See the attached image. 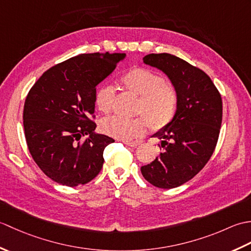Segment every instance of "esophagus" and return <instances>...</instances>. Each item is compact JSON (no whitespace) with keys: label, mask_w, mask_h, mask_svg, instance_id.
<instances>
[{"label":"esophagus","mask_w":251,"mask_h":251,"mask_svg":"<svg viewBox=\"0 0 251 251\" xmlns=\"http://www.w3.org/2000/svg\"><path fill=\"white\" fill-rule=\"evenodd\" d=\"M123 142H124L126 146L131 147V148H136V147H138V146L140 145V143L138 142V141H134V142H130V141H123Z\"/></svg>","instance_id":"esophagus-1"}]
</instances>
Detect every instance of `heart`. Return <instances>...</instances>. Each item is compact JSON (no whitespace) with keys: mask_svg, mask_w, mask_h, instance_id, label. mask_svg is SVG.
<instances>
[{"mask_svg":"<svg viewBox=\"0 0 251 251\" xmlns=\"http://www.w3.org/2000/svg\"><path fill=\"white\" fill-rule=\"evenodd\" d=\"M121 83L128 92L139 96L135 119L112 116L101 123V129L117 139L130 140L146 131L148 124L153 129L166 127L177 113L179 97L173 83L164 81L161 74L145 68H136L122 76ZM115 89L101 85L95 94V104L104 114L113 109Z\"/></svg>","mask_w":251,"mask_h":251,"instance_id":"1","label":"heart"}]
</instances>
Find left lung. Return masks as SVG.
Here are the masks:
<instances>
[{
    "label": "left lung",
    "instance_id": "8db88e82",
    "mask_svg": "<svg viewBox=\"0 0 251 251\" xmlns=\"http://www.w3.org/2000/svg\"><path fill=\"white\" fill-rule=\"evenodd\" d=\"M143 62L166 74L179 103L170 124L153 135L161 139L163 151L141 174L156 188L174 189L199 174L214 153L222 123L221 95L204 71L179 57L150 54Z\"/></svg>",
    "mask_w": 251,
    "mask_h": 251
}]
</instances>
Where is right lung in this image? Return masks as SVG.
<instances>
[{
    "label": "right lung",
    "mask_w": 251,
    "mask_h": 251,
    "mask_svg": "<svg viewBox=\"0 0 251 251\" xmlns=\"http://www.w3.org/2000/svg\"><path fill=\"white\" fill-rule=\"evenodd\" d=\"M125 56L72 57L45 71L30 89L24 106L25 141L37 166L55 182L72 188L86 184L102 168L104 148L114 140L96 134L90 120L96 86Z\"/></svg>",
    "instance_id": "obj_1"
}]
</instances>
